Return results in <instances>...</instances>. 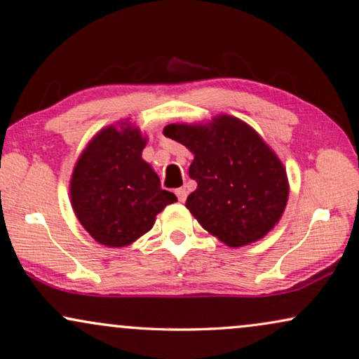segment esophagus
<instances>
[{"label":"esophagus","instance_id":"34e87169","mask_svg":"<svg viewBox=\"0 0 359 359\" xmlns=\"http://www.w3.org/2000/svg\"><path fill=\"white\" fill-rule=\"evenodd\" d=\"M175 194H177V198H179L180 202H185L188 191L185 190V188H177V190H175Z\"/></svg>","mask_w":359,"mask_h":359}]
</instances>
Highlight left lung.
Here are the masks:
<instances>
[{"instance_id":"1","label":"left lung","mask_w":359,"mask_h":359,"mask_svg":"<svg viewBox=\"0 0 359 359\" xmlns=\"http://www.w3.org/2000/svg\"><path fill=\"white\" fill-rule=\"evenodd\" d=\"M163 133L194 155L188 174L198 188L185 205L208 233L240 248L278 224L289 199L287 172L251 126L218 114L205 123H169Z\"/></svg>"}]
</instances>
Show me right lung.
<instances>
[{"label":"right lung","mask_w":359,"mask_h":359,"mask_svg":"<svg viewBox=\"0 0 359 359\" xmlns=\"http://www.w3.org/2000/svg\"><path fill=\"white\" fill-rule=\"evenodd\" d=\"M147 136L130 119L102 128L84 147L70 179L75 217L95 242L122 248L155 224L177 198L161 190L157 172L142 160Z\"/></svg>","instance_id":"add662e5"}]
</instances>
